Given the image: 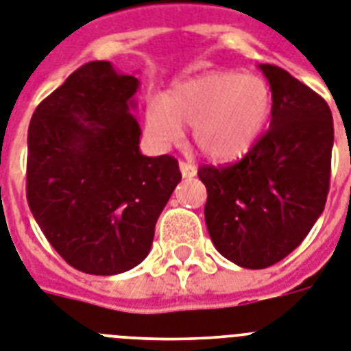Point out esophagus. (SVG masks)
I'll list each match as a JSON object with an SVG mask.
<instances>
[{
    "mask_svg": "<svg viewBox=\"0 0 351 351\" xmlns=\"http://www.w3.org/2000/svg\"><path fill=\"white\" fill-rule=\"evenodd\" d=\"M178 166H180V173L184 178H193V176L198 175V169H196V166H193V164H189V162L182 160Z\"/></svg>",
    "mask_w": 351,
    "mask_h": 351,
    "instance_id": "1",
    "label": "esophagus"
}]
</instances>
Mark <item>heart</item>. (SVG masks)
Listing matches in <instances>:
<instances>
[{
    "mask_svg": "<svg viewBox=\"0 0 351 351\" xmlns=\"http://www.w3.org/2000/svg\"><path fill=\"white\" fill-rule=\"evenodd\" d=\"M273 105V89L261 75L208 71L149 99L146 132L155 144L169 146L180 139L182 126H193V143L203 157L232 162L258 143Z\"/></svg>",
    "mask_w": 351,
    "mask_h": 351,
    "instance_id": "obj_1",
    "label": "heart"
}]
</instances>
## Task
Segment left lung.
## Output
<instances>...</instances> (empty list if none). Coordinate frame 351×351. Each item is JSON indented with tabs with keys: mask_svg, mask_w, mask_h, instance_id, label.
Masks as SVG:
<instances>
[{
	"mask_svg": "<svg viewBox=\"0 0 351 351\" xmlns=\"http://www.w3.org/2000/svg\"><path fill=\"white\" fill-rule=\"evenodd\" d=\"M258 69L275 98L269 130L237 164L198 171L212 243L246 269L273 266L307 237L325 210L334 146L325 99L280 67Z\"/></svg>",
	"mask_w": 351,
	"mask_h": 351,
	"instance_id": "8db88e82",
	"label": "left lung"
}]
</instances>
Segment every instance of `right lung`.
<instances>
[{"label":"right lung","mask_w":351,"mask_h":351,"mask_svg":"<svg viewBox=\"0 0 351 351\" xmlns=\"http://www.w3.org/2000/svg\"><path fill=\"white\" fill-rule=\"evenodd\" d=\"M139 85L110 62H89L35 108L28 126L32 214L58 255L89 275H119L148 257L182 180L175 158L141 153Z\"/></svg>","instance_id":"add662e5"}]
</instances>
